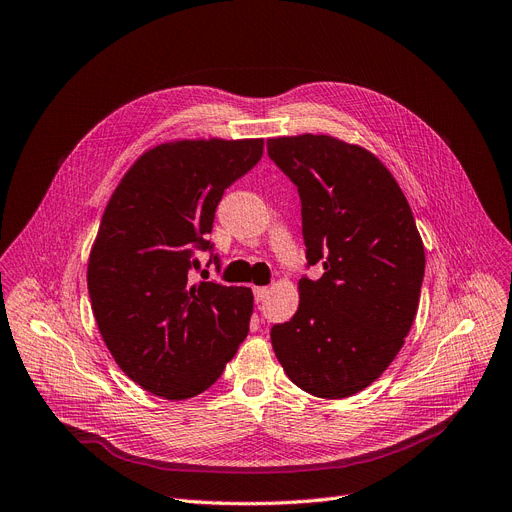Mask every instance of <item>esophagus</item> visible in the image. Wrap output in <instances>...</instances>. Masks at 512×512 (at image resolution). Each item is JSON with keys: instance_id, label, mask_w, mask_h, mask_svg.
Returning <instances> with one entry per match:
<instances>
[{"instance_id": "34e87169", "label": "esophagus", "mask_w": 512, "mask_h": 512, "mask_svg": "<svg viewBox=\"0 0 512 512\" xmlns=\"http://www.w3.org/2000/svg\"><path fill=\"white\" fill-rule=\"evenodd\" d=\"M268 293H270V291H268V288H265V286H255V288H253V295H255V301H257V303H261L265 297H268Z\"/></svg>"}]
</instances>
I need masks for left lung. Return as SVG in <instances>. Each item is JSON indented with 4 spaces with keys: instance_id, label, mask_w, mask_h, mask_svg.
I'll return each mask as SVG.
<instances>
[{
    "instance_id": "left-lung-1",
    "label": "left lung",
    "mask_w": 512,
    "mask_h": 512,
    "mask_svg": "<svg viewBox=\"0 0 512 512\" xmlns=\"http://www.w3.org/2000/svg\"><path fill=\"white\" fill-rule=\"evenodd\" d=\"M276 167L297 186L309 265L297 314L272 326V347L303 391L341 399L387 370L412 328L425 249L389 169L368 150L330 136L268 140Z\"/></svg>"
}]
</instances>
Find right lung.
Here are the masks:
<instances>
[{
  "label": "right lung",
  "mask_w": 512,
  "mask_h": 512,
  "mask_svg": "<svg viewBox=\"0 0 512 512\" xmlns=\"http://www.w3.org/2000/svg\"><path fill=\"white\" fill-rule=\"evenodd\" d=\"M263 140H182L144 152L110 196L87 263L100 335L133 383L165 399L207 391L249 335L253 293L192 284L215 209ZM207 263V265H209Z\"/></svg>",
  "instance_id": "obj_1"
}]
</instances>
